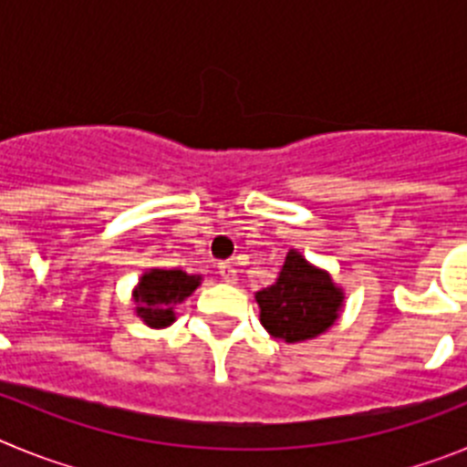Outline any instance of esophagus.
I'll return each instance as SVG.
<instances>
[{"instance_id": "1", "label": "esophagus", "mask_w": 467, "mask_h": 467, "mask_svg": "<svg viewBox=\"0 0 467 467\" xmlns=\"http://www.w3.org/2000/svg\"><path fill=\"white\" fill-rule=\"evenodd\" d=\"M220 275H222V280H224V283H236V278H238L236 266H234V264H229V262L220 264Z\"/></svg>"}]
</instances>
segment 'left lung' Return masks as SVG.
<instances>
[{"label": "left lung", "mask_w": 467, "mask_h": 467, "mask_svg": "<svg viewBox=\"0 0 467 467\" xmlns=\"http://www.w3.org/2000/svg\"><path fill=\"white\" fill-rule=\"evenodd\" d=\"M262 325L275 339H313L339 317L341 296L325 271L316 269L299 253L290 250L278 280L257 292Z\"/></svg>", "instance_id": "obj_1"}]
</instances>
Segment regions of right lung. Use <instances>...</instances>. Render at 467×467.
<instances>
[{"label": "right lung", "instance_id": "add662e5", "mask_svg": "<svg viewBox=\"0 0 467 467\" xmlns=\"http://www.w3.org/2000/svg\"><path fill=\"white\" fill-rule=\"evenodd\" d=\"M196 275H187L184 271L151 269L140 280L135 290L138 316L150 327H168L175 320V306L187 299L198 287Z\"/></svg>", "mask_w": 467, "mask_h": 467}]
</instances>
